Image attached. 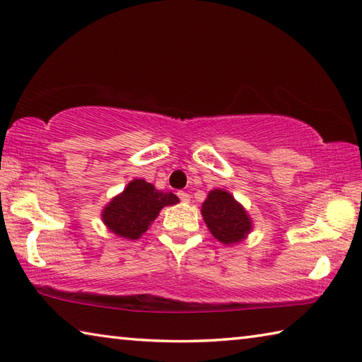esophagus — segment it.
I'll use <instances>...</instances> for the list:
<instances>
[{"label":"esophagus","mask_w":362,"mask_h":362,"mask_svg":"<svg viewBox=\"0 0 362 362\" xmlns=\"http://www.w3.org/2000/svg\"><path fill=\"white\" fill-rule=\"evenodd\" d=\"M177 196H179L182 202H189V194L185 193V192H179L177 193Z\"/></svg>","instance_id":"1"}]
</instances>
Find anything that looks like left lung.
<instances>
[{"label":"left lung","instance_id":"left-lung-1","mask_svg":"<svg viewBox=\"0 0 362 362\" xmlns=\"http://www.w3.org/2000/svg\"><path fill=\"white\" fill-rule=\"evenodd\" d=\"M201 215L210 234L225 245H234L245 240L252 233L253 220L245 207L226 189L215 188L209 192L202 202Z\"/></svg>","mask_w":362,"mask_h":362}]
</instances>
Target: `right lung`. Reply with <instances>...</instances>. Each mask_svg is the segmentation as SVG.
I'll return each mask as SVG.
<instances>
[{
  "mask_svg": "<svg viewBox=\"0 0 362 362\" xmlns=\"http://www.w3.org/2000/svg\"><path fill=\"white\" fill-rule=\"evenodd\" d=\"M179 198L164 193L144 179L131 180L120 194L114 196L101 212V220L110 233L127 240H136L147 231L161 209L174 206Z\"/></svg>",
  "mask_w": 362,
  "mask_h": 362,
  "instance_id": "right-lung-1",
  "label": "right lung"
}]
</instances>
